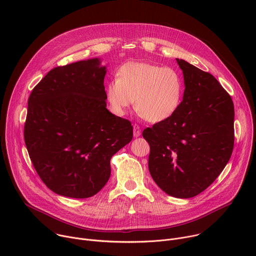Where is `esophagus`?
<instances>
[{
    "label": "esophagus",
    "mask_w": 256,
    "mask_h": 256,
    "mask_svg": "<svg viewBox=\"0 0 256 256\" xmlns=\"http://www.w3.org/2000/svg\"><path fill=\"white\" fill-rule=\"evenodd\" d=\"M140 136V128L138 124H134V136L136 138V136Z\"/></svg>",
    "instance_id": "34e87169"
}]
</instances>
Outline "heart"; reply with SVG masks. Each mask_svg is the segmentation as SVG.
<instances>
[{
	"label": "heart",
	"mask_w": 256,
	"mask_h": 256,
	"mask_svg": "<svg viewBox=\"0 0 256 256\" xmlns=\"http://www.w3.org/2000/svg\"><path fill=\"white\" fill-rule=\"evenodd\" d=\"M184 83L172 68L130 62L107 85V98L114 112L124 116L134 100L136 112L146 120L160 122L180 106Z\"/></svg>",
	"instance_id": "obj_1"
}]
</instances>
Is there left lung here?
<instances>
[{
  "instance_id": "1",
  "label": "left lung",
  "mask_w": 256,
  "mask_h": 256,
  "mask_svg": "<svg viewBox=\"0 0 256 256\" xmlns=\"http://www.w3.org/2000/svg\"><path fill=\"white\" fill-rule=\"evenodd\" d=\"M184 94L168 120L142 130L149 142V171L157 186L179 198L206 190L227 165L234 148L231 96L208 72L176 58Z\"/></svg>"
}]
</instances>
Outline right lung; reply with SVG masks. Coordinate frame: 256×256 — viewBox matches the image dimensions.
Listing matches in <instances>:
<instances>
[{
  "instance_id": "1",
  "label": "right lung",
  "mask_w": 256,
  "mask_h": 256,
  "mask_svg": "<svg viewBox=\"0 0 256 256\" xmlns=\"http://www.w3.org/2000/svg\"><path fill=\"white\" fill-rule=\"evenodd\" d=\"M106 66L98 58L50 70L29 98L24 140L54 192L93 196L110 177V159L132 138L130 120L106 109Z\"/></svg>"
}]
</instances>
